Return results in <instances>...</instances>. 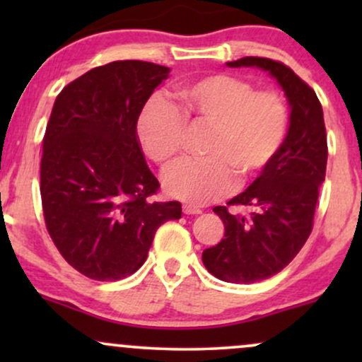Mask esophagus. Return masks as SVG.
Wrapping results in <instances>:
<instances>
[{
	"label": "esophagus",
	"instance_id": "1",
	"mask_svg": "<svg viewBox=\"0 0 362 362\" xmlns=\"http://www.w3.org/2000/svg\"><path fill=\"white\" fill-rule=\"evenodd\" d=\"M182 209H184V214H201L202 211L199 209V207H195V206H184L182 207Z\"/></svg>",
	"mask_w": 362,
	"mask_h": 362
}]
</instances>
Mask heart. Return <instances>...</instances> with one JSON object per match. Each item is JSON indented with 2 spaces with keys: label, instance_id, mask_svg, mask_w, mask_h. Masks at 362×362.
I'll return each instance as SVG.
<instances>
[{
  "label": "heart",
  "instance_id": "b5f03b06",
  "mask_svg": "<svg viewBox=\"0 0 362 362\" xmlns=\"http://www.w3.org/2000/svg\"><path fill=\"white\" fill-rule=\"evenodd\" d=\"M184 110L163 98H151L141 110L136 132L153 161L168 165L184 144L185 123L209 126L206 158L182 160L163 175L165 190L192 204L221 197L233 185L259 177L281 151L289 129L286 100L271 90L255 91L250 83L213 74L178 90ZM185 119H182L181 117Z\"/></svg>",
  "mask_w": 362,
  "mask_h": 362
}]
</instances>
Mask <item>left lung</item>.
Here are the masks:
<instances>
[{
  "label": "left lung",
  "mask_w": 362,
  "mask_h": 362,
  "mask_svg": "<svg viewBox=\"0 0 362 362\" xmlns=\"http://www.w3.org/2000/svg\"><path fill=\"white\" fill-rule=\"evenodd\" d=\"M226 66L267 71L279 83L291 109L281 151L247 190L228 202L250 207V214H231L216 206L224 238L202 252V262L214 277L252 284L281 272L308 240L318 189L325 180L327 132L317 93L288 66L267 57H242Z\"/></svg>",
  "instance_id": "left-lung-1"
}]
</instances>
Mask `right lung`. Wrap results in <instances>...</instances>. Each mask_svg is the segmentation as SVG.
<instances>
[{"instance_id":"right-lung-1","label":"right lung","mask_w":362,"mask_h":362,"mask_svg":"<svg viewBox=\"0 0 362 362\" xmlns=\"http://www.w3.org/2000/svg\"><path fill=\"white\" fill-rule=\"evenodd\" d=\"M170 68L115 61L64 86L44 136L40 195L49 235L64 260L95 281H117L146 260L158 228L180 202H155L156 177L136 124Z\"/></svg>"}]
</instances>
